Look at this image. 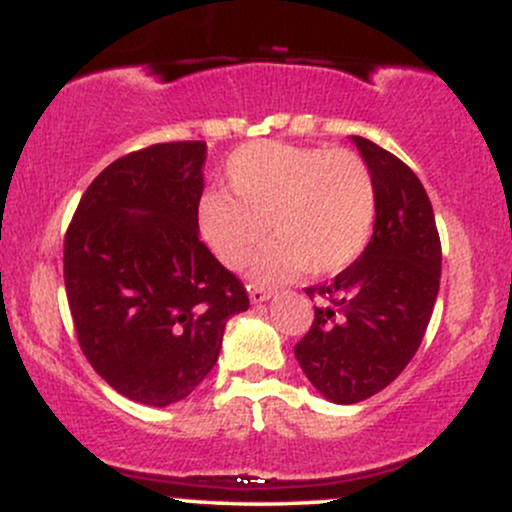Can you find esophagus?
Wrapping results in <instances>:
<instances>
[{
    "label": "esophagus",
    "mask_w": 512,
    "mask_h": 512,
    "mask_svg": "<svg viewBox=\"0 0 512 512\" xmlns=\"http://www.w3.org/2000/svg\"><path fill=\"white\" fill-rule=\"evenodd\" d=\"M272 296H274V291L260 289V286H252V289H250V303H255V305L269 301Z\"/></svg>",
    "instance_id": "1"
}]
</instances>
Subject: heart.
<instances>
[{
  "mask_svg": "<svg viewBox=\"0 0 512 512\" xmlns=\"http://www.w3.org/2000/svg\"><path fill=\"white\" fill-rule=\"evenodd\" d=\"M226 192L197 199L202 243L226 269L257 255V281H284L308 269L334 276L351 267L373 236L378 195L370 168L349 149L257 142L228 158Z\"/></svg>",
  "mask_w": 512,
  "mask_h": 512,
  "instance_id": "heart-1",
  "label": "heart"
}]
</instances>
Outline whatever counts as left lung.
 Here are the masks:
<instances>
[{
  "mask_svg": "<svg viewBox=\"0 0 512 512\" xmlns=\"http://www.w3.org/2000/svg\"><path fill=\"white\" fill-rule=\"evenodd\" d=\"M351 142L375 180L373 236L332 284L305 289L322 305L293 349L305 378L334 404L363 402L407 368L440 289V238L421 180L383 146Z\"/></svg>",
  "mask_w": 512,
  "mask_h": 512,
  "instance_id": "obj_1",
  "label": "left lung"
}]
</instances>
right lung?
I'll use <instances>...</instances> for the list:
<instances>
[{"mask_svg":"<svg viewBox=\"0 0 512 512\" xmlns=\"http://www.w3.org/2000/svg\"><path fill=\"white\" fill-rule=\"evenodd\" d=\"M207 142L154 144L88 185L67 238L76 339L113 390L149 407L190 395L248 310L243 284L199 240Z\"/></svg>","mask_w":512,"mask_h":512,"instance_id":"right-lung-1","label":"right lung"}]
</instances>
